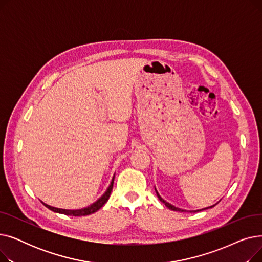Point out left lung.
Instances as JSON below:
<instances>
[{
  "label": "left lung",
  "instance_id": "obj_1",
  "mask_svg": "<svg viewBox=\"0 0 262 262\" xmlns=\"http://www.w3.org/2000/svg\"><path fill=\"white\" fill-rule=\"evenodd\" d=\"M155 191H156V194H157V196H158L159 201H160V202H162L164 205H166L169 209L174 210V211H182V212H186V211H188V210H185V209H181V208H178V207H175L174 205H172V204H170V203L166 202V201H164V200L159 195V193H158V191L156 190V188H155ZM214 206H215V205H212V206H209V207H206V208H203V209H198V210H189V212H196V211L205 210V209H208V208H212V207H214Z\"/></svg>",
  "mask_w": 262,
  "mask_h": 262
}]
</instances>
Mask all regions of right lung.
Returning a JSON list of instances; mask_svg holds the SVG:
<instances>
[{
	"instance_id": "add662e5",
	"label": "right lung",
	"mask_w": 262,
	"mask_h": 262,
	"mask_svg": "<svg viewBox=\"0 0 262 262\" xmlns=\"http://www.w3.org/2000/svg\"><path fill=\"white\" fill-rule=\"evenodd\" d=\"M114 181H115V175L112 180V183H110L109 187L107 188V190L105 191V193L99 199L96 200L94 203H92L91 205L87 206V207L84 208H80V209H62V208H56V207H53V206H50L43 202L42 203L47 208H49L50 210L54 211V212H57V213H61V214H66V215H73V216H81V215H88L91 213H94L98 211L99 209H101L103 206L107 203L110 193H112L113 191V187H114Z\"/></svg>"
}]
</instances>
